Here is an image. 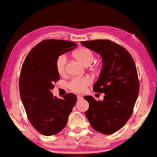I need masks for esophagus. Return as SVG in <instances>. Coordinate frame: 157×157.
Wrapping results in <instances>:
<instances>
[{
	"mask_svg": "<svg viewBox=\"0 0 157 157\" xmlns=\"http://www.w3.org/2000/svg\"><path fill=\"white\" fill-rule=\"evenodd\" d=\"M83 98V97L81 96V95H78L77 96V99L79 101V100H81V99Z\"/></svg>",
	"mask_w": 157,
	"mask_h": 157,
	"instance_id": "1",
	"label": "esophagus"
}]
</instances>
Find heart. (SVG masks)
Returning a JSON list of instances; mask_svg holds the SVG:
<instances>
[{
  "instance_id": "obj_1",
  "label": "heart",
  "mask_w": 157,
  "mask_h": 157,
  "mask_svg": "<svg viewBox=\"0 0 157 157\" xmlns=\"http://www.w3.org/2000/svg\"><path fill=\"white\" fill-rule=\"evenodd\" d=\"M73 56L84 66H88L91 64L94 60L93 52L87 48L81 47L73 52ZM67 62V57L63 54L59 56L56 60V69L59 75H63L65 72V67ZM92 83V79L88 77L74 78L68 84L69 88L72 91L76 92H82L86 90L88 85Z\"/></svg>"
}]
</instances>
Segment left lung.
I'll use <instances>...</instances> for the list:
<instances>
[{
    "instance_id": "1",
    "label": "left lung",
    "mask_w": 157,
    "mask_h": 157,
    "mask_svg": "<svg viewBox=\"0 0 157 157\" xmlns=\"http://www.w3.org/2000/svg\"><path fill=\"white\" fill-rule=\"evenodd\" d=\"M80 44L101 57V71L93 88L94 92L105 94L102 101L91 96L84 98L89 103L85 115L93 129L112 134L129 119L138 96L135 63L124 47L109 40L81 41Z\"/></svg>"
}]
</instances>
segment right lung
<instances>
[{
  "label": "right lung",
  "mask_w": 157,
  "mask_h": 157,
  "mask_svg": "<svg viewBox=\"0 0 157 157\" xmlns=\"http://www.w3.org/2000/svg\"><path fill=\"white\" fill-rule=\"evenodd\" d=\"M76 47L77 44L68 40H44L29 52L22 65L21 99L31 124L44 136L55 135L63 129L77 102L73 93L59 99L51 92L59 80L57 59Z\"/></svg>",
  "instance_id": "add662e5"
}]
</instances>
